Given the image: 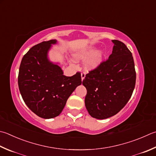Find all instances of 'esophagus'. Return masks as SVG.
Instances as JSON below:
<instances>
[{
    "mask_svg": "<svg viewBox=\"0 0 156 156\" xmlns=\"http://www.w3.org/2000/svg\"><path fill=\"white\" fill-rule=\"evenodd\" d=\"M81 80L83 81V79L86 77V73L85 72H82L81 74Z\"/></svg>",
    "mask_w": 156,
    "mask_h": 156,
    "instance_id": "esophagus-1",
    "label": "esophagus"
}]
</instances>
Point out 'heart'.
Instances as JSON below:
<instances>
[{
	"label": "heart",
	"mask_w": 156,
	"mask_h": 156,
	"mask_svg": "<svg viewBox=\"0 0 156 156\" xmlns=\"http://www.w3.org/2000/svg\"><path fill=\"white\" fill-rule=\"evenodd\" d=\"M93 52L94 49L92 48H89L75 53L73 57H74L75 60L77 61L84 60L87 59L88 57H90ZM102 58H103V52L101 50L96 51L87 60L86 64H85V66H86V68L87 70L95 69L101 64Z\"/></svg>",
	"instance_id": "obj_1"
}]
</instances>
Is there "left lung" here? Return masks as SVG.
<instances>
[{
  "label": "left lung",
  "instance_id": "left-lung-1",
  "mask_svg": "<svg viewBox=\"0 0 156 156\" xmlns=\"http://www.w3.org/2000/svg\"><path fill=\"white\" fill-rule=\"evenodd\" d=\"M108 59L89 72L83 81L87 94L85 105L94 118L104 119L116 115L127 104L136 83L132 53L124 43L112 40Z\"/></svg>",
  "mask_w": 156,
  "mask_h": 156
}]
</instances>
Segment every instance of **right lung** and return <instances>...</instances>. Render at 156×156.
I'll return each instance as SVG.
<instances>
[{"label":"right lung","mask_w":156,"mask_h":156,"mask_svg":"<svg viewBox=\"0 0 156 156\" xmlns=\"http://www.w3.org/2000/svg\"><path fill=\"white\" fill-rule=\"evenodd\" d=\"M55 39L32 47L23 55L18 74V86L23 101L40 117L59 115L67 100L81 84L80 73L66 77L59 65L49 60L48 52Z\"/></svg>","instance_id":"add662e5"}]
</instances>
